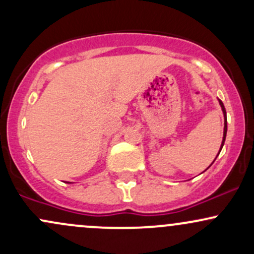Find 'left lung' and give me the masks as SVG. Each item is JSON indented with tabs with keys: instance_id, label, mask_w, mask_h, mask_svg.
<instances>
[{
	"instance_id": "8db88e82",
	"label": "left lung",
	"mask_w": 254,
	"mask_h": 254,
	"mask_svg": "<svg viewBox=\"0 0 254 254\" xmlns=\"http://www.w3.org/2000/svg\"><path fill=\"white\" fill-rule=\"evenodd\" d=\"M218 103H220V106H221V109H222V112H223V118H224V127H223V138H222V143H221V147H220V150H218V154H220V151H221V149H222V147H223V144H224V141H226V135H227V113H226V109H224V105H223V103L222 101L220 100V99H218ZM218 154H217V156H218ZM216 156V157H217ZM216 160V159H215ZM214 160V161H215ZM214 161L211 162V165L214 164ZM210 165V166H211ZM210 166H209V167H210ZM208 167V168H209ZM208 168H206V170H208Z\"/></svg>"
}]
</instances>
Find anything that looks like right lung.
Here are the masks:
<instances>
[{"instance_id": "1", "label": "right lung", "mask_w": 254, "mask_h": 254, "mask_svg": "<svg viewBox=\"0 0 254 254\" xmlns=\"http://www.w3.org/2000/svg\"><path fill=\"white\" fill-rule=\"evenodd\" d=\"M68 184H71V183H68Z\"/></svg>"}]
</instances>
